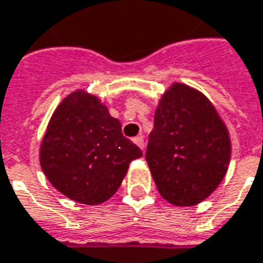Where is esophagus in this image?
Returning <instances> with one entry per match:
<instances>
[{"label":"esophagus","instance_id":"34e87169","mask_svg":"<svg viewBox=\"0 0 263 263\" xmlns=\"http://www.w3.org/2000/svg\"><path fill=\"white\" fill-rule=\"evenodd\" d=\"M135 143L140 147L141 150H144V139H143V136H137L135 139Z\"/></svg>","mask_w":263,"mask_h":263}]
</instances>
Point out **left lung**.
<instances>
[{
	"label": "left lung",
	"instance_id": "obj_1",
	"mask_svg": "<svg viewBox=\"0 0 263 263\" xmlns=\"http://www.w3.org/2000/svg\"><path fill=\"white\" fill-rule=\"evenodd\" d=\"M230 157L228 130L210 100L174 83L158 103L147 143L158 193L174 205H195L222 181Z\"/></svg>",
	"mask_w": 263,
	"mask_h": 263
}]
</instances>
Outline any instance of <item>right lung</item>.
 I'll return each instance as SVG.
<instances>
[{"label": "right lung", "instance_id": "obj_1", "mask_svg": "<svg viewBox=\"0 0 263 263\" xmlns=\"http://www.w3.org/2000/svg\"><path fill=\"white\" fill-rule=\"evenodd\" d=\"M41 167L58 191L81 204L116 193L128 164L143 156L96 96L78 90L52 115L41 144Z\"/></svg>", "mask_w": 263, "mask_h": 263}]
</instances>
